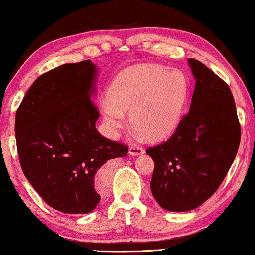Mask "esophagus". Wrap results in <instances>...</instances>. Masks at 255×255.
<instances>
[{"mask_svg":"<svg viewBox=\"0 0 255 255\" xmlns=\"http://www.w3.org/2000/svg\"><path fill=\"white\" fill-rule=\"evenodd\" d=\"M129 154L133 156H138V155H142L144 154L143 148L136 146V144H133V146L129 147Z\"/></svg>","mask_w":255,"mask_h":255,"instance_id":"esophagus-1","label":"esophagus"}]
</instances>
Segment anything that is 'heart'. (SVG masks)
I'll return each instance as SVG.
<instances>
[{
  "label": "heart",
  "mask_w": 255,
  "mask_h": 255,
  "mask_svg": "<svg viewBox=\"0 0 255 255\" xmlns=\"http://www.w3.org/2000/svg\"><path fill=\"white\" fill-rule=\"evenodd\" d=\"M188 96V81L182 72L157 64L134 67L113 80L107 99L101 101L102 118L113 136L130 125L149 140H161L178 127Z\"/></svg>",
  "instance_id": "obj_1"
}]
</instances>
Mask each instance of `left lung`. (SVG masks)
<instances>
[{
	"label": "left lung",
	"instance_id": "obj_1",
	"mask_svg": "<svg viewBox=\"0 0 255 255\" xmlns=\"http://www.w3.org/2000/svg\"><path fill=\"white\" fill-rule=\"evenodd\" d=\"M188 64L195 80L188 114L166 142L147 149L154 161L150 189L161 207L187 212L211 198L233 163L240 125L232 92L198 60Z\"/></svg>",
	"mask_w": 255,
	"mask_h": 255
}]
</instances>
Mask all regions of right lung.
Instances as JSON below:
<instances>
[{
  "label": "right lung",
  "mask_w": 255,
  "mask_h": 255,
  "mask_svg": "<svg viewBox=\"0 0 255 255\" xmlns=\"http://www.w3.org/2000/svg\"><path fill=\"white\" fill-rule=\"evenodd\" d=\"M99 69L90 60L67 63L36 79L15 119L22 170L50 207L90 213L100 202L95 176L128 147L101 136L93 104Z\"/></svg>",
  "instance_id": "1"
}]
</instances>
